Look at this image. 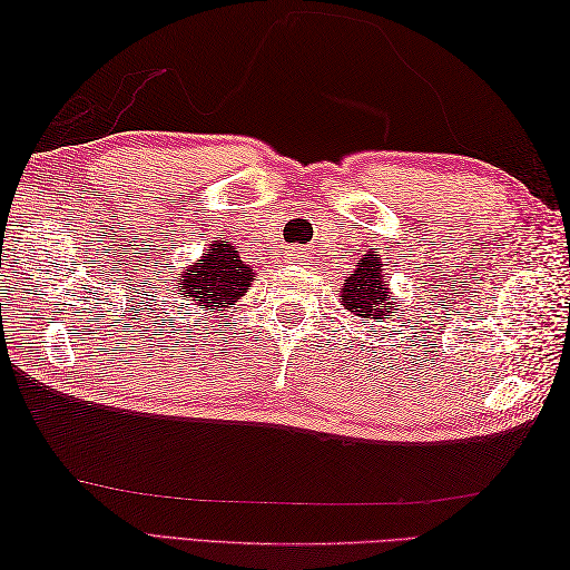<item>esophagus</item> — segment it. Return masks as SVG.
<instances>
[{
	"label": "esophagus",
	"mask_w": 570,
	"mask_h": 570,
	"mask_svg": "<svg viewBox=\"0 0 570 570\" xmlns=\"http://www.w3.org/2000/svg\"><path fill=\"white\" fill-rule=\"evenodd\" d=\"M304 257H306V254H301V252L292 254V259H294V262H304Z\"/></svg>",
	"instance_id": "1"
}]
</instances>
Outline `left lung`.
<instances>
[{
    "instance_id": "obj_1",
    "label": "left lung",
    "mask_w": 570,
    "mask_h": 570,
    "mask_svg": "<svg viewBox=\"0 0 570 570\" xmlns=\"http://www.w3.org/2000/svg\"><path fill=\"white\" fill-rule=\"evenodd\" d=\"M343 306L355 313L357 318H374L380 321L390 313H396V301L390 294V284L382 276V259L380 254H362L357 269L345 276L343 286Z\"/></svg>"
}]
</instances>
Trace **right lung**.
<instances>
[{
  "mask_svg": "<svg viewBox=\"0 0 570 570\" xmlns=\"http://www.w3.org/2000/svg\"><path fill=\"white\" fill-rule=\"evenodd\" d=\"M254 269L239 259L233 245L215 239L208 254L190 264L180 276V292L205 311H225L247 294Z\"/></svg>",
  "mask_w": 570,
  "mask_h": 570,
  "instance_id": "obj_1",
  "label": "right lung"
}]
</instances>
